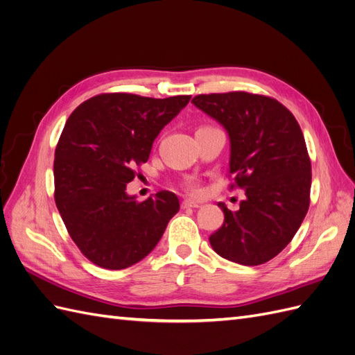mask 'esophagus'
Segmentation results:
<instances>
[{"label":"esophagus","instance_id":"obj_1","mask_svg":"<svg viewBox=\"0 0 355 355\" xmlns=\"http://www.w3.org/2000/svg\"><path fill=\"white\" fill-rule=\"evenodd\" d=\"M182 207H184V209H187V207L197 209V207H200V202L194 201V200H184V201H182Z\"/></svg>","mask_w":355,"mask_h":355}]
</instances>
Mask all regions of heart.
<instances>
[{"mask_svg": "<svg viewBox=\"0 0 355 355\" xmlns=\"http://www.w3.org/2000/svg\"><path fill=\"white\" fill-rule=\"evenodd\" d=\"M188 189L192 192V194H197V192H198V188H197L194 184H189V185H188Z\"/></svg>", "mask_w": 355, "mask_h": 355, "instance_id": "1", "label": "heart"}]
</instances>
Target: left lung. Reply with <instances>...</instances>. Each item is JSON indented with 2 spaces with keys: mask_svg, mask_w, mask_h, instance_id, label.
I'll use <instances>...</instances> for the list:
<instances>
[{
  "mask_svg": "<svg viewBox=\"0 0 355 355\" xmlns=\"http://www.w3.org/2000/svg\"><path fill=\"white\" fill-rule=\"evenodd\" d=\"M192 103L228 132L231 189L245 192L237 211L218 204L225 220L209 239L213 250L245 266L271 261L309 207L311 159L296 118L278 101L247 92L198 94Z\"/></svg>",
  "mask_w": 355,
  "mask_h": 355,
  "instance_id": "left-lung-1",
  "label": "left lung"
}]
</instances>
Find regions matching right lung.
<instances>
[{
    "label": "right lung",
    "instance_id": "obj_1",
    "mask_svg": "<svg viewBox=\"0 0 355 355\" xmlns=\"http://www.w3.org/2000/svg\"><path fill=\"white\" fill-rule=\"evenodd\" d=\"M189 99L105 93L69 115L53 164L55 201L71 239L94 265L124 270L142 261L179 211L173 192L139 202L125 187Z\"/></svg>",
    "mask_w": 355,
    "mask_h": 355
}]
</instances>
